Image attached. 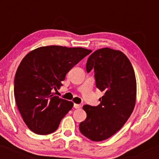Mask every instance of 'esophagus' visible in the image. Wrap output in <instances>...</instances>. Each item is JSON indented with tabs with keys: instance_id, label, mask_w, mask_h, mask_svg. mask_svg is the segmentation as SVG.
Wrapping results in <instances>:
<instances>
[{
	"instance_id": "1",
	"label": "esophagus",
	"mask_w": 159,
	"mask_h": 159,
	"mask_svg": "<svg viewBox=\"0 0 159 159\" xmlns=\"http://www.w3.org/2000/svg\"><path fill=\"white\" fill-rule=\"evenodd\" d=\"M74 107H75V108H76V109L81 108V105H79V104H74Z\"/></svg>"
}]
</instances>
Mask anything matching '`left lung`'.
Returning a JSON list of instances; mask_svg holds the SVG:
<instances>
[{"label":"left lung","instance_id":"left-lung-1","mask_svg":"<svg viewBox=\"0 0 159 159\" xmlns=\"http://www.w3.org/2000/svg\"><path fill=\"white\" fill-rule=\"evenodd\" d=\"M93 69L96 87L104 96L98 106L84 105L87 118L79 129L90 140L102 141L117 132L130 117L136 103V78L126 55L109 48L98 49L89 57L87 72Z\"/></svg>","mask_w":159,"mask_h":159}]
</instances>
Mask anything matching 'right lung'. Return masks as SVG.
I'll return each mask as SVG.
<instances>
[{
	"label": "right lung",
	"mask_w": 159,
	"mask_h": 159,
	"mask_svg": "<svg viewBox=\"0 0 159 159\" xmlns=\"http://www.w3.org/2000/svg\"><path fill=\"white\" fill-rule=\"evenodd\" d=\"M91 50L60 45L43 46L23 58L16 71L14 85L16 105L24 122L33 132H55L73 102L54 96L66 75Z\"/></svg>",
	"instance_id": "right-lung-1"
}]
</instances>
